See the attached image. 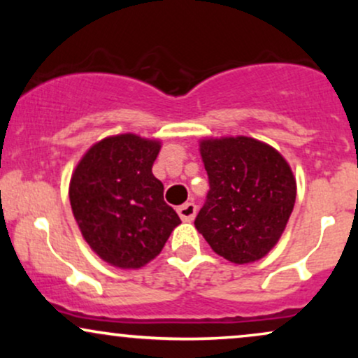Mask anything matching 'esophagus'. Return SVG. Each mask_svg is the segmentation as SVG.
Wrapping results in <instances>:
<instances>
[{
    "mask_svg": "<svg viewBox=\"0 0 358 358\" xmlns=\"http://www.w3.org/2000/svg\"><path fill=\"white\" fill-rule=\"evenodd\" d=\"M176 212H178L180 219H182L183 222H192L196 215V205L188 202V203L182 205V207H178V210H176Z\"/></svg>",
    "mask_w": 358,
    "mask_h": 358,
    "instance_id": "esophagus-1",
    "label": "esophagus"
}]
</instances>
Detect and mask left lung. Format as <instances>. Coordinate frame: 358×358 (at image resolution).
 <instances>
[{
  "mask_svg": "<svg viewBox=\"0 0 358 358\" xmlns=\"http://www.w3.org/2000/svg\"><path fill=\"white\" fill-rule=\"evenodd\" d=\"M210 190L195 219L208 245L234 264L264 257L285 232L296 200L286 159L254 138L200 141Z\"/></svg>",
  "mask_w": 358,
  "mask_h": 358,
  "instance_id": "1",
  "label": "left lung"
}]
</instances>
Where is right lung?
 <instances>
[{
    "label": "right lung",
    "mask_w": 358,
    "mask_h": 358,
    "mask_svg": "<svg viewBox=\"0 0 358 358\" xmlns=\"http://www.w3.org/2000/svg\"><path fill=\"white\" fill-rule=\"evenodd\" d=\"M159 148L156 139L117 134L96 143L73 170V217L90 249L110 266L143 268L182 222L151 171Z\"/></svg>",
    "instance_id": "right-lung-1"
}]
</instances>
